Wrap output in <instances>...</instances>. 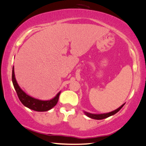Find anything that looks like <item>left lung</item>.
I'll return each instance as SVG.
<instances>
[{
  "instance_id": "left-lung-1",
  "label": "left lung",
  "mask_w": 146,
  "mask_h": 146,
  "mask_svg": "<svg viewBox=\"0 0 146 146\" xmlns=\"http://www.w3.org/2000/svg\"><path fill=\"white\" fill-rule=\"evenodd\" d=\"M124 104H122V105L120 106V107H119L118 108H117V109L114 110V111L108 112V113L96 114H91V113H89V112H85V114L87 115L88 117H89V118H93V119H95V120H102V119L106 118H108V117H109L110 116H112V115H114L116 113H117V112H118L119 110H120L121 108L123 107V106H124Z\"/></svg>"
}]
</instances>
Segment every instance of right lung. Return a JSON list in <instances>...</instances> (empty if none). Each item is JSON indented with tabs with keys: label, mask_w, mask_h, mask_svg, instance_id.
<instances>
[{
	"label": "right lung",
	"mask_w": 146,
	"mask_h": 146,
	"mask_svg": "<svg viewBox=\"0 0 146 146\" xmlns=\"http://www.w3.org/2000/svg\"><path fill=\"white\" fill-rule=\"evenodd\" d=\"M12 80L13 83L14 87L15 89L17 95L19 98L20 102L26 107L30 109L35 110L38 112H45L52 109V108L56 105L59 100V96L61 92H59L57 95L52 99L49 100H41L36 98H33L32 96L28 95L27 94L22 91L17 83L15 75H14V66L12 67Z\"/></svg>",
	"instance_id": "add662e5"
}]
</instances>
